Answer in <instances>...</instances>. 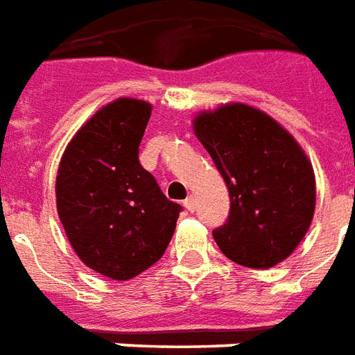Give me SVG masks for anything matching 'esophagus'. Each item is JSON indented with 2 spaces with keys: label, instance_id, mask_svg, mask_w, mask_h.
<instances>
[{
  "label": "esophagus",
  "instance_id": "obj_1",
  "mask_svg": "<svg viewBox=\"0 0 355 355\" xmlns=\"http://www.w3.org/2000/svg\"><path fill=\"white\" fill-rule=\"evenodd\" d=\"M183 206H185L187 210H195V197H193V195H189V197L183 200Z\"/></svg>",
  "mask_w": 355,
  "mask_h": 355
}]
</instances>
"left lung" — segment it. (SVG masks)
Here are the masks:
<instances>
[{
    "label": "left lung",
    "mask_w": 355,
    "mask_h": 355,
    "mask_svg": "<svg viewBox=\"0 0 355 355\" xmlns=\"http://www.w3.org/2000/svg\"><path fill=\"white\" fill-rule=\"evenodd\" d=\"M231 198L214 241L235 263L268 270L300 245L315 212V173L304 149L277 120L245 103H225L193 118Z\"/></svg>",
    "instance_id": "obj_1"
}]
</instances>
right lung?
I'll list each match as a JSON object with an SVG mask.
<instances>
[{
    "instance_id": "obj_1",
    "label": "right lung",
    "mask_w": 355,
    "mask_h": 355,
    "mask_svg": "<svg viewBox=\"0 0 355 355\" xmlns=\"http://www.w3.org/2000/svg\"><path fill=\"white\" fill-rule=\"evenodd\" d=\"M150 110L132 97L107 103L70 139L57 170V214L70 245L114 281L162 258L182 212L137 158Z\"/></svg>"
}]
</instances>
